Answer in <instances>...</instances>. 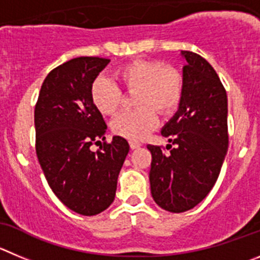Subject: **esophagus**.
I'll return each mask as SVG.
<instances>
[{
  "mask_svg": "<svg viewBox=\"0 0 260 260\" xmlns=\"http://www.w3.org/2000/svg\"><path fill=\"white\" fill-rule=\"evenodd\" d=\"M129 146H131V149H138V147L141 146V144H140V142H136V141H129Z\"/></svg>",
  "mask_w": 260,
  "mask_h": 260,
  "instance_id": "esophagus-1",
  "label": "esophagus"
}]
</instances>
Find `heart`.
Masks as SVG:
<instances>
[{"instance_id":"heart-1","label":"heart","mask_w":260,"mask_h":260,"mask_svg":"<svg viewBox=\"0 0 260 260\" xmlns=\"http://www.w3.org/2000/svg\"><path fill=\"white\" fill-rule=\"evenodd\" d=\"M115 77L124 88L137 89L135 103L141 108L119 114L111 123L113 132L131 141H141L156 127L157 116L168 114L178 106L183 83L179 73L160 61L137 59L122 65ZM91 100L104 115H114L122 103V92L105 77L92 82Z\"/></svg>"}]
</instances>
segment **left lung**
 I'll use <instances>...</instances> for the list:
<instances>
[{
	"instance_id": "left-lung-1",
	"label": "left lung",
	"mask_w": 260,
	"mask_h": 260,
	"mask_svg": "<svg viewBox=\"0 0 260 260\" xmlns=\"http://www.w3.org/2000/svg\"><path fill=\"white\" fill-rule=\"evenodd\" d=\"M182 99L173 118L161 128L169 154L151 152L150 187L161 209L182 213L207 198L219 176L229 149L227 93L212 65L200 55L181 51Z\"/></svg>"
}]
</instances>
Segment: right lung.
Masks as SVG:
<instances>
[{"instance_id": "right-lung-1", "label": "right lung", "mask_w": 260, "mask_h": 260, "mask_svg": "<svg viewBox=\"0 0 260 260\" xmlns=\"http://www.w3.org/2000/svg\"><path fill=\"white\" fill-rule=\"evenodd\" d=\"M109 62L82 56L59 65L43 81L35 109L36 151L48 186L65 207L82 215L110 207L129 151L120 136L106 144L108 127L91 100L92 82ZM92 143H101V150L92 152Z\"/></svg>"}]
</instances>
